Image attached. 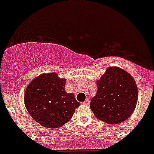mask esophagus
Segmentation results:
<instances>
[{
  "instance_id": "obj_1",
  "label": "esophagus",
  "mask_w": 154,
  "mask_h": 154,
  "mask_svg": "<svg viewBox=\"0 0 154 154\" xmlns=\"http://www.w3.org/2000/svg\"><path fill=\"white\" fill-rule=\"evenodd\" d=\"M82 104H84V105H87V106H88V105H89V99H85V101L83 102V103H82Z\"/></svg>"
}]
</instances>
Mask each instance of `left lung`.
I'll return each mask as SVG.
<instances>
[{"mask_svg":"<svg viewBox=\"0 0 154 154\" xmlns=\"http://www.w3.org/2000/svg\"><path fill=\"white\" fill-rule=\"evenodd\" d=\"M97 92L90 109L97 119L109 124H119L130 117L136 108L138 90L135 80L117 67H110L97 81Z\"/></svg>","mask_w":154,"mask_h":154,"instance_id":"left-lung-1","label":"left lung"}]
</instances>
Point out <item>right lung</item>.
<instances>
[{
    "label": "right lung",
    "mask_w": 154,
    "mask_h": 154,
    "mask_svg": "<svg viewBox=\"0 0 154 154\" xmlns=\"http://www.w3.org/2000/svg\"><path fill=\"white\" fill-rule=\"evenodd\" d=\"M65 82L56 73H48L38 76L27 87L24 93L27 110L44 127H61L70 120L80 106L74 94L65 92Z\"/></svg>",
    "instance_id": "obj_1"
}]
</instances>
